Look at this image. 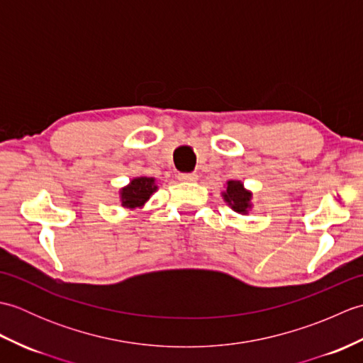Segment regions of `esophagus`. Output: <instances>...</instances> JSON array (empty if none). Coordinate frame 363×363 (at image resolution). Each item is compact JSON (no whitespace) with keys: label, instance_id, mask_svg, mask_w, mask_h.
Instances as JSON below:
<instances>
[{"label":"esophagus","instance_id":"1","mask_svg":"<svg viewBox=\"0 0 363 363\" xmlns=\"http://www.w3.org/2000/svg\"><path fill=\"white\" fill-rule=\"evenodd\" d=\"M179 181H186V182H195L198 179V174L196 173H181L179 176Z\"/></svg>","mask_w":363,"mask_h":363}]
</instances>
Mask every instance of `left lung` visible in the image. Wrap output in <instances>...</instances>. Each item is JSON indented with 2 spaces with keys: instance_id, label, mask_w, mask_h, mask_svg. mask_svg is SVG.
<instances>
[{
  "instance_id": "8db88e82",
  "label": "left lung",
  "mask_w": 363,
  "mask_h": 363,
  "mask_svg": "<svg viewBox=\"0 0 363 363\" xmlns=\"http://www.w3.org/2000/svg\"><path fill=\"white\" fill-rule=\"evenodd\" d=\"M221 196L237 213L248 215L252 211V191L246 189L242 181H228L225 184V190L221 191Z\"/></svg>"
}]
</instances>
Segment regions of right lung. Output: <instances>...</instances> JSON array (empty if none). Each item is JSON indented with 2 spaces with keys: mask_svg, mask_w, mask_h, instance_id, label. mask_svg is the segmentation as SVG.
I'll return each instance as SVG.
<instances>
[{
  "mask_svg": "<svg viewBox=\"0 0 363 363\" xmlns=\"http://www.w3.org/2000/svg\"><path fill=\"white\" fill-rule=\"evenodd\" d=\"M159 190L156 177L152 176H135L129 181L128 186L118 190L120 203L128 211H142L148 199Z\"/></svg>",
  "mask_w": 363,
  "mask_h": 363,
  "instance_id": "1",
  "label": "right lung"
}]
</instances>
